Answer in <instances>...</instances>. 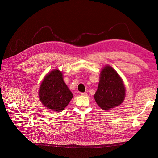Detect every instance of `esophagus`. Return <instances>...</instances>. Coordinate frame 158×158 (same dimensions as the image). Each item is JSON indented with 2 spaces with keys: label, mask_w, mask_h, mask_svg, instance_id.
<instances>
[{
  "label": "esophagus",
  "mask_w": 158,
  "mask_h": 158,
  "mask_svg": "<svg viewBox=\"0 0 158 158\" xmlns=\"http://www.w3.org/2000/svg\"><path fill=\"white\" fill-rule=\"evenodd\" d=\"M80 94H81V96H87V93H81Z\"/></svg>",
  "instance_id": "1"
}]
</instances>
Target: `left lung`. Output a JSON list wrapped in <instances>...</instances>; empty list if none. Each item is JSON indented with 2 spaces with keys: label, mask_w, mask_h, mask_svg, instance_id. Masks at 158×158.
Wrapping results in <instances>:
<instances>
[{
  "label": "left lung",
  "mask_w": 158,
  "mask_h": 158,
  "mask_svg": "<svg viewBox=\"0 0 158 158\" xmlns=\"http://www.w3.org/2000/svg\"><path fill=\"white\" fill-rule=\"evenodd\" d=\"M125 97L122 79L112 67L106 65L101 71L98 86L94 95L96 103L103 110H107L122 103Z\"/></svg>",
  "instance_id": "left-lung-1"
}]
</instances>
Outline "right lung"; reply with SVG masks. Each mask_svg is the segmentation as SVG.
I'll use <instances>...</instances> for the list:
<instances>
[{
  "mask_svg": "<svg viewBox=\"0 0 158 158\" xmlns=\"http://www.w3.org/2000/svg\"><path fill=\"white\" fill-rule=\"evenodd\" d=\"M62 74L58 69L51 71L44 77L39 91L43 106L56 112L63 110L73 96L63 80Z\"/></svg>",
  "mask_w": 158,
  "mask_h": 158,
  "instance_id": "right-lung-1",
  "label": "right lung"
}]
</instances>
